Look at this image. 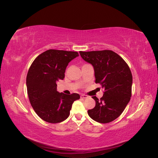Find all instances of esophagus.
I'll list each match as a JSON object with an SVG mask.
<instances>
[{"label": "esophagus", "mask_w": 158, "mask_h": 158, "mask_svg": "<svg viewBox=\"0 0 158 158\" xmlns=\"http://www.w3.org/2000/svg\"><path fill=\"white\" fill-rule=\"evenodd\" d=\"M80 98L82 99H86L88 98V96L87 95H84V94H82L80 95Z\"/></svg>", "instance_id": "34e87169"}]
</instances>
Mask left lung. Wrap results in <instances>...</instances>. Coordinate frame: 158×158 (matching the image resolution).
<instances>
[{
    "label": "left lung",
    "mask_w": 158,
    "mask_h": 158,
    "mask_svg": "<svg viewBox=\"0 0 158 158\" xmlns=\"http://www.w3.org/2000/svg\"><path fill=\"white\" fill-rule=\"evenodd\" d=\"M82 58L94 69L95 83L104 89L103 97L95 96V106L88 111L93 120L100 123L111 122L121 115L132 95V76L121 56L111 50L80 51Z\"/></svg>",
    "instance_id": "obj_1"
}]
</instances>
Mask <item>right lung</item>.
<instances>
[{"label":"right lung","mask_w":158,"mask_h":158,"mask_svg":"<svg viewBox=\"0 0 158 158\" xmlns=\"http://www.w3.org/2000/svg\"><path fill=\"white\" fill-rule=\"evenodd\" d=\"M78 52L49 49L37 56L27 72L28 98L35 112L43 120L58 123L66 120L78 94L66 95L56 91V82L63 80L66 66Z\"/></svg>","instance_id":"1"}]
</instances>
